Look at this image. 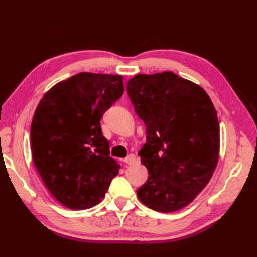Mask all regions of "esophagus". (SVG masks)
I'll return each mask as SVG.
<instances>
[{"label":"esophagus","instance_id":"obj_1","mask_svg":"<svg viewBox=\"0 0 257 257\" xmlns=\"http://www.w3.org/2000/svg\"><path fill=\"white\" fill-rule=\"evenodd\" d=\"M136 161H137V158H136V155L133 154V153L128 154L127 157L123 160V162L126 163V164H128V165L134 164V163H136Z\"/></svg>","mask_w":257,"mask_h":257}]
</instances>
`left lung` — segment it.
Returning <instances> with one entry per match:
<instances>
[{"instance_id":"left-lung-1","label":"left lung","mask_w":257,"mask_h":257,"mask_svg":"<svg viewBox=\"0 0 257 257\" xmlns=\"http://www.w3.org/2000/svg\"><path fill=\"white\" fill-rule=\"evenodd\" d=\"M126 91L148 134L138 152L148 180L137 196L155 211H178L205 189L217 165L215 108L203 88L172 72L136 75Z\"/></svg>"}]
</instances>
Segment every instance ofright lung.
Here are the masks:
<instances>
[{
    "label": "right lung",
    "instance_id": "1",
    "mask_svg": "<svg viewBox=\"0 0 257 257\" xmlns=\"http://www.w3.org/2000/svg\"><path fill=\"white\" fill-rule=\"evenodd\" d=\"M123 91L121 75L84 72L54 84L37 105L30 133L34 165L68 209L100 203L119 173L99 121Z\"/></svg>",
    "mask_w": 257,
    "mask_h": 257
}]
</instances>
